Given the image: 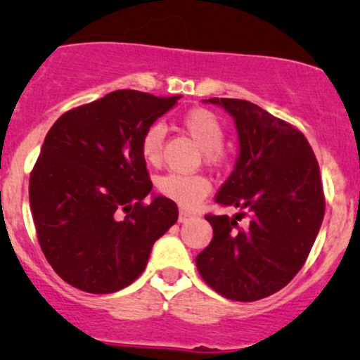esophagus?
Masks as SVG:
<instances>
[{"mask_svg": "<svg viewBox=\"0 0 360 360\" xmlns=\"http://www.w3.org/2000/svg\"><path fill=\"white\" fill-rule=\"evenodd\" d=\"M189 218H193V213L188 212V210H181V212H179V223L188 221Z\"/></svg>", "mask_w": 360, "mask_h": 360, "instance_id": "esophagus-1", "label": "esophagus"}]
</instances>
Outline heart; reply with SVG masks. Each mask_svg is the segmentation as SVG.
Wrapping results in <instances>:
<instances>
[{
    "label": "heart",
    "mask_w": 360,
    "mask_h": 360,
    "mask_svg": "<svg viewBox=\"0 0 360 360\" xmlns=\"http://www.w3.org/2000/svg\"><path fill=\"white\" fill-rule=\"evenodd\" d=\"M183 128L186 134L203 150V159L208 166L220 167L226 162V152L221 143L225 139V127L208 110H191L184 115ZM164 127L154 123L143 131L140 139V152L148 164H159L162 157ZM157 189L162 196L176 201L177 205L191 208L198 205L210 193L212 184L205 176L200 174H177L167 172L157 179Z\"/></svg>",
    "instance_id": "b5f03b06"
}]
</instances>
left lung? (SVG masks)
Masks as SVG:
<instances>
[{
	"instance_id": "left-lung-1",
	"label": "left lung",
	"mask_w": 360,
	"mask_h": 360,
	"mask_svg": "<svg viewBox=\"0 0 360 360\" xmlns=\"http://www.w3.org/2000/svg\"><path fill=\"white\" fill-rule=\"evenodd\" d=\"M205 101L235 120L240 152L214 201L240 212L206 214L213 238L196 267L218 295L257 301L286 286L308 259L325 214L320 167L298 128L260 106L232 98ZM245 216L250 223L240 227Z\"/></svg>"
}]
</instances>
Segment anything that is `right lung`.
<instances>
[{"instance_id": "right-lung-1", "label": "right lung", "mask_w": 360, "mask_h": 360, "mask_svg": "<svg viewBox=\"0 0 360 360\" xmlns=\"http://www.w3.org/2000/svg\"><path fill=\"white\" fill-rule=\"evenodd\" d=\"M181 96L118 89L65 111L30 174V210L52 269L93 295L142 274L152 245L177 221V206L152 191L140 139Z\"/></svg>"}]
</instances>
